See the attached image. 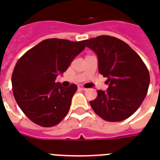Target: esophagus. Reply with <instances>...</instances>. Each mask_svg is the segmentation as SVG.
<instances>
[{"label":"esophagus","instance_id":"34e87169","mask_svg":"<svg viewBox=\"0 0 160 160\" xmlns=\"http://www.w3.org/2000/svg\"><path fill=\"white\" fill-rule=\"evenodd\" d=\"M78 88H79V89H80V90H82V91H86L87 90V88H85V87H82V86H78Z\"/></svg>","mask_w":160,"mask_h":160}]
</instances>
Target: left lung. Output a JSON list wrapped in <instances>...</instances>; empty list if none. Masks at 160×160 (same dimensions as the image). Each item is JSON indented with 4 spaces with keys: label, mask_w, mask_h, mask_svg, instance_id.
<instances>
[{
    "label": "left lung",
    "mask_w": 160,
    "mask_h": 160,
    "mask_svg": "<svg viewBox=\"0 0 160 160\" xmlns=\"http://www.w3.org/2000/svg\"><path fill=\"white\" fill-rule=\"evenodd\" d=\"M98 57V72L107 77L106 91L90 101L95 113L108 122H120L137 111L148 93L150 75L143 61L126 42L111 36L86 41Z\"/></svg>",
    "instance_id": "obj_1"
}]
</instances>
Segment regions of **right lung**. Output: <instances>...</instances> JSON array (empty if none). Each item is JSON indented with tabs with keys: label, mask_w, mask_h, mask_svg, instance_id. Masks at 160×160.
I'll list each match as a JSON object with an SVG mask.
<instances>
[{
	"label": "right lung",
	"mask_w": 160,
	"mask_h": 160,
	"mask_svg": "<svg viewBox=\"0 0 160 160\" xmlns=\"http://www.w3.org/2000/svg\"><path fill=\"white\" fill-rule=\"evenodd\" d=\"M86 41L45 39L17 62L12 75L13 96L24 114L33 122L52 127L66 117L77 86L63 87L56 79L84 50Z\"/></svg>",
	"instance_id": "1"
}]
</instances>
